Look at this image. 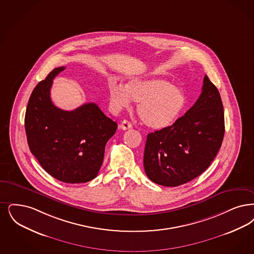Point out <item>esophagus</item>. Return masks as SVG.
I'll list each match as a JSON object with an SVG mask.
<instances>
[{"label": "esophagus", "instance_id": "obj_1", "mask_svg": "<svg viewBox=\"0 0 254 254\" xmlns=\"http://www.w3.org/2000/svg\"><path fill=\"white\" fill-rule=\"evenodd\" d=\"M123 130H127V129H129L132 128V124L130 122H128L127 120H124L121 124H120V127H119Z\"/></svg>", "mask_w": 254, "mask_h": 254}]
</instances>
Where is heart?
<instances>
[{"label":"heart","mask_w":254,"mask_h":254,"mask_svg":"<svg viewBox=\"0 0 254 254\" xmlns=\"http://www.w3.org/2000/svg\"><path fill=\"white\" fill-rule=\"evenodd\" d=\"M110 98L112 107L117 111L128 108L131 99L139 102L137 112L140 118L154 129L170 127L186 105L184 91L162 78L132 79L125 87L112 82Z\"/></svg>","instance_id":"obj_1"}]
</instances>
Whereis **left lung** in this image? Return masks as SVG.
<instances>
[{"label": "left lung", "instance_id": "left-lung-1", "mask_svg": "<svg viewBox=\"0 0 254 254\" xmlns=\"http://www.w3.org/2000/svg\"><path fill=\"white\" fill-rule=\"evenodd\" d=\"M225 133L223 104L207 75L193 107L172 126L147 135L143 167L153 183L179 186L202 174L215 158Z\"/></svg>", "mask_w": 254, "mask_h": 254}]
</instances>
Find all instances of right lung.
<instances>
[{"label": "right lung", "mask_w": 254, "mask_h": 254, "mask_svg": "<svg viewBox=\"0 0 254 254\" xmlns=\"http://www.w3.org/2000/svg\"><path fill=\"white\" fill-rule=\"evenodd\" d=\"M64 69H54L31 93L24 118L27 142L32 154L52 177L63 183H87L99 172L106 143L117 124L95 103L71 112L53 104V79Z\"/></svg>", "instance_id": "obj_1"}]
</instances>
